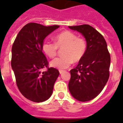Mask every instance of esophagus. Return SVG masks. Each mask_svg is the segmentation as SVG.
I'll return each mask as SVG.
<instances>
[{
  "label": "esophagus",
  "mask_w": 123,
  "mask_h": 123,
  "mask_svg": "<svg viewBox=\"0 0 123 123\" xmlns=\"http://www.w3.org/2000/svg\"><path fill=\"white\" fill-rule=\"evenodd\" d=\"M63 72H64V71H62V70H59V73L61 74V75L62 73H63Z\"/></svg>",
  "instance_id": "obj_1"
}]
</instances>
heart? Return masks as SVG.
Instances as JSON below:
<instances>
[{"mask_svg":"<svg viewBox=\"0 0 123 123\" xmlns=\"http://www.w3.org/2000/svg\"><path fill=\"white\" fill-rule=\"evenodd\" d=\"M55 43L45 41L42 45L43 51L50 58H54L57 55V48L62 49V57H57L50 62L52 68L64 69L69 68L74 62L81 61L86 54L87 43L83 38L77 37L73 32L66 31L58 34L54 37Z\"/></svg>","mask_w":123,"mask_h":123,"instance_id":"1","label":"heart"}]
</instances>
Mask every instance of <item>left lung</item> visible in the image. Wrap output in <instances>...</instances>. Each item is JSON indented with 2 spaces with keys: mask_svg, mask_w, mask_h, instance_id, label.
Instances as JSON below:
<instances>
[{
  "mask_svg": "<svg viewBox=\"0 0 123 123\" xmlns=\"http://www.w3.org/2000/svg\"><path fill=\"white\" fill-rule=\"evenodd\" d=\"M68 27L82 34L87 43L86 54L77 67L70 70L69 91L79 101H90L101 92L109 80L111 56L107 43L101 34L89 25Z\"/></svg>",
  "mask_w": 123,
  "mask_h": 123,
  "instance_id": "left-lung-1",
  "label": "left lung"
}]
</instances>
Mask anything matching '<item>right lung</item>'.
Returning a JSON list of instances; mask_svg holds the SVG:
<instances>
[{
    "mask_svg": "<svg viewBox=\"0 0 123 123\" xmlns=\"http://www.w3.org/2000/svg\"><path fill=\"white\" fill-rule=\"evenodd\" d=\"M59 27L29 23L20 30L12 44L11 68L18 89L24 97L34 102H43L50 98L59 75L54 68L41 71L48 64L42 52L44 39Z\"/></svg>",
    "mask_w": 123,
    "mask_h": 123,
    "instance_id": "right-lung-1",
    "label": "right lung"
}]
</instances>
